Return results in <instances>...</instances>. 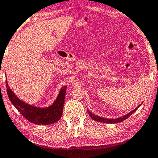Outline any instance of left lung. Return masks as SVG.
<instances>
[{
  "mask_svg": "<svg viewBox=\"0 0 158 158\" xmlns=\"http://www.w3.org/2000/svg\"><path fill=\"white\" fill-rule=\"evenodd\" d=\"M141 105H139V106H138L136 108H135L134 110H132L131 112H130L129 113H128L126 115H124V116L122 117H119V118H117V119H107V118H103V117H101L99 116H98V115H95L94 114H93L92 112H90L89 110H88V113L89 114V116L91 117V119H93L95 121H97V122H103V123H110V124H117V123H119V122H123L124 121L125 119H127L129 117L131 116V115L134 113V112L136 111V110L139 108V107L141 106Z\"/></svg>",
  "mask_w": 158,
  "mask_h": 158,
  "instance_id": "1",
  "label": "left lung"
}]
</instances>
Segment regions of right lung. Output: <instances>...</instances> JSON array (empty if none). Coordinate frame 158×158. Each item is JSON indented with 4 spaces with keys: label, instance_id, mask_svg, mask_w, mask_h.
Returning a JSON list of instances; mask_svg holds the SVG:
<instances>
[{
    "label": "right lung",
    "instance_id": "add662e5",
    "mask_svg": "<svg viewBox=\"0 0 158 158\" xmlns=\"http://www.w3.org/2000/svg\"><path fill=\"white\" fill-rule=\"evenodd\" d=\"M6 84L7 95L12 104L16 107L21 114L23 115L24 117L31 123L39 125H48L53 124L61 118L67 86H64L61 89L57 99L51 106L46 108H40L25 103L19 100L9 88L7 81H6Z\"/></svg>",
    "mask_w": 158,
    "mask_h": 158
}]
</instances>
